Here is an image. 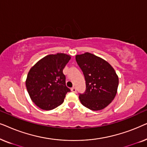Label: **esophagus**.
<instances>
[{
  "label": "esophagus",
  "mask_w": 147,
  "mask_h": 147,
  "mask_svg": "<svg viewBox=\"0 0 147 147\" xmlns=\"http://www.w3.org/2000/svg\"><path fill=\"white\" fill-rule=\"evenodd\" d=\"M71 92H74V93H76V88H75V87H73V88H71Z\"/></svg>",
  "instance_id": "34e87169"
}]
</instances>
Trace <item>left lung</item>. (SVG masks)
<instances>
[{
    "label": "left lung",
    "instance_id": "8db88e82",
    "mask_svg": "<svg viewBox=\"0 0 147 147\" xmlns=\"http://www.w3.org/2000/svg\"><path fill=\"white\" fill-rule=\"evenodd\" d=\"M76 59L86 84V92L79 96L80 102L94 111L104 109L117 94L119 80L115 70L106 60L88 52L76 55Z\"/></svg>",
    "mask_w": 147,
    "mask_h": 147
}]
</instances>
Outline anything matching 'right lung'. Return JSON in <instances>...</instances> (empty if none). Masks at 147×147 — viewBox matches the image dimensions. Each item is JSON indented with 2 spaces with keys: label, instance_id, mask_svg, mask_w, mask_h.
<instances>
[{
  "label": "right lung",
  "instance_id": "1",
  "mask_svg": "<svg viewBox=\"0 0 147 147\" xmlns=\"http://www.w3.org/2000/svg\"><path fill=\"white\" fill-rule=\"evenodd\" d=\"M71 55L50 54L38 61L27 74L25 84L29 95L37 106L51 110L61 105L70 92L65 85L63 69Z\"/></svg>",
  "mask_w": 147,
  "mask_h": 147
}]
</instances>
